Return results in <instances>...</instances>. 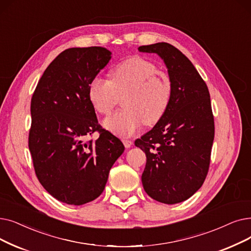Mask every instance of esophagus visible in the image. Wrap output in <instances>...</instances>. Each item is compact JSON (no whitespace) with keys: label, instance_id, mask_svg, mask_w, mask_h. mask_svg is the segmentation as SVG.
Wrapping results in <instances>:
<instances>
[{"label":"esophagus","instance_id":"obj_1","mask_svg":"<svg viewBox=\"0 0 251 251\" xmlns=\"http://www.w3.org/2000/svg\"><path fill=\"white\" fill-rule=\"evenodd\" d=\"M123 144H124V146H125V148H130L132 146V144H133V141L132 140H130V139H123Z\"/></svg>","mask_w":251,"mask_h":251}]
</instances>
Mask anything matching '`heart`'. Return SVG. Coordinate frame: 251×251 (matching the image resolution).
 <instances>
[{"label":"heart","instance_id":"heart-1","mask_svg":"<svg viewBox=\"0 0 251 251\" xmlns=\"http://www.w3.org/2000/svg\"><path fill=\"white\" fill-rule=\"evenodd\" d=\"M95 111L108 115L123 97L125 108L104 120V126L119 136L134 134L146 123H158L166 113L172 95L168 75L141 57L126 59L112 71L111 80L95 78L88 88Z\"/></svg>","mask_w":251,"mask_h":251}]
</instances>
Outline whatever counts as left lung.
<instances>
[{
    "label": "left lung",
    "mask_w": 251,
    "mask_h": 251,
    "mask_svg": "<svg viewBox=\"0 0 251 251\" xmlns=\"http://www.w3.org/2000/svg\"><path fill=\"white\" fill-rule=\"evenodd\" d=\"M164 60L172 84L166 113L151 130L135 140L146 152L141 181L154 200L176 204L189 199L208 173L214 119L207 85L190 59L168 43L138 47Z\"/></svg>",
    "instance_id": "obj_1"
}]
</instances>
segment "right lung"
<instances>
[{"mask_svg": "<svg viewBox=\"0 0 251 251\" xmlns=\"http://www.w3.org/2000/svg\"><path fill=\"white\" fill-rule=\"evenodd\" d=\"M103 47L62 51L41 77L30 102L28 148L36 176L54 198L83 205L100 197L125 150L97 121L88 88L111 59ZM99 132L95 142L87 136Z\"/></svg>", "mask_w": 251, "mask_h": 251, "instance_id": "1", "label": "right lung"}]
</instances>
